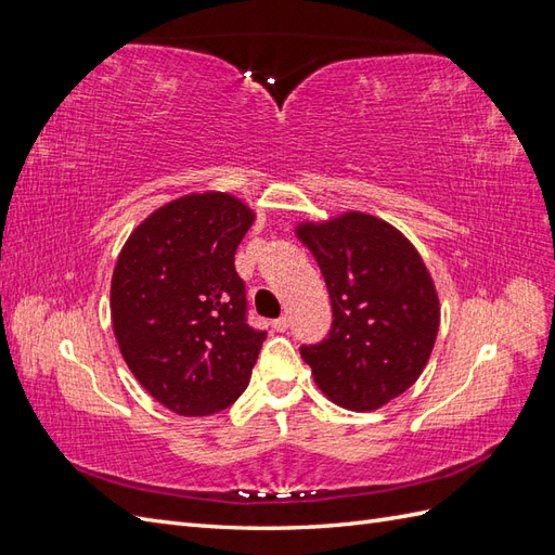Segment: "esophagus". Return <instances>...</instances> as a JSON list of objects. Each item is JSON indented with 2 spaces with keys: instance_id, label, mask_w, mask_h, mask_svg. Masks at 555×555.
Masks as SVG:
<instances>
[{
  "instance_id": "1",
  "label": "esophagus",
  "mask_w": 555,
  "mask_h": 555,
  "mask_svg": "<svg viewBox=\"0 0 555 555\" xmlns=\"http://www.w3.org/2000/svg\"><path fill=\"white\" fill-rule=\"evenodd\" d=\"M273 328L278 331V333H284L289 328V317H280V319H275L273 322Z\"/></svg>"
}]
</instances>
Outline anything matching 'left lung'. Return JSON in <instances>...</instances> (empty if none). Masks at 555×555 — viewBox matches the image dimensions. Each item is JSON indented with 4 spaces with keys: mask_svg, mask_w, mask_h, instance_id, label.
Segmentation results:
<instances>
[{
    "mask_svg": "<svg viewBox=\"0 0 555 555\" xmlns=\"http://www.w3.org/2000/svg\"><path fill=\"white\" fill-rule=\"evenodd\" d=\"M322 268L333 326L300 347L322 393L351 412L384 408L422 377L440 331V298L405 233L345 210L294 227Z\"/></svg>",
    "mask_w": 555,
    "mask_h": 555,
    "instance_id": "left-lung-1",
    "label": "left lung"
}]
</instances>
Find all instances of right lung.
I'll use <instances>...</instances> for the list:
<instances>
[{
  "instance_id": "1",
  "label": "right lung",
  "mask_w": 555,
  "mask_h": 555,
  "mask_svg": "<svg viewBox=\"0 0 555 555\" xmlns=\"http://www.w3.org/2000/svg\"><path fill=\"white\" fill-rule=\"evenodd\" d=\"M257 212L190 192L129 233L111 278V324L129 371L164 408L208 416L247 389L266 333L245 324L233 255Z\"/></svg>"
}]
</instances>
